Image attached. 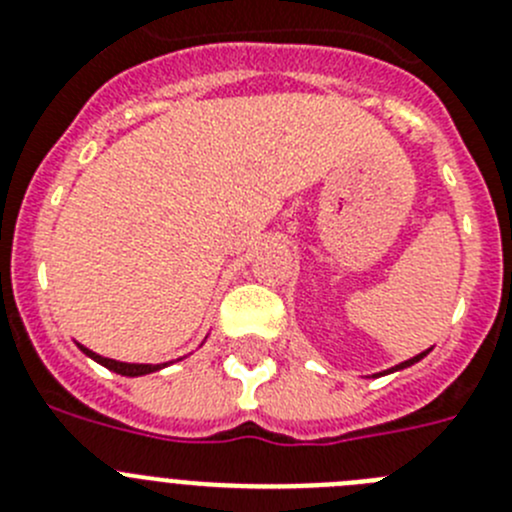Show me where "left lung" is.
Instances as JSON below:
<instances>
[{
    "label": "left lung",
    "mask_w": 512,
    "mask_h": 512,
    "mask_svg": "<svg viewBox=\"0 0 512 512\" xmlns=\"http://www.w3.org/2000/svg\"><path fill=\"white\" fill-rule=\"evenodd\" d=\"M431 350V348H429ZM429 350H426V353H429ZM426 353H419L416 355V358H411V360H403V363H398L396 368H391V370H383V373H378V375H386V373H393V370H403V368H409V365H414V363H419L421 358H424Z\"/></svg>",
    "instance_id": "8db88e82"
}]
</instances>
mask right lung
<instances>
[{"label":"right lung","mask_w":512,"mask_h":512,"mask_svg":"<svg viewBox=\"0 0 512 512\" xmlns=\"http://www.w3.org/2000/svg\"><path fill=\"white\" fill-rule=\"evenodd\" d=\"M78 348H81L83 353H86L91 360H96V363H101L103 368L114 370V373H119V375H129V378H137V375H147V373H157V370H162V368H167V365H170V363H159V365H149V363H121V360L103 358V355L93 353V350L83 348V345H78Z\"/></svg>","instance_id":"right-lung-1"}]
</instances>
